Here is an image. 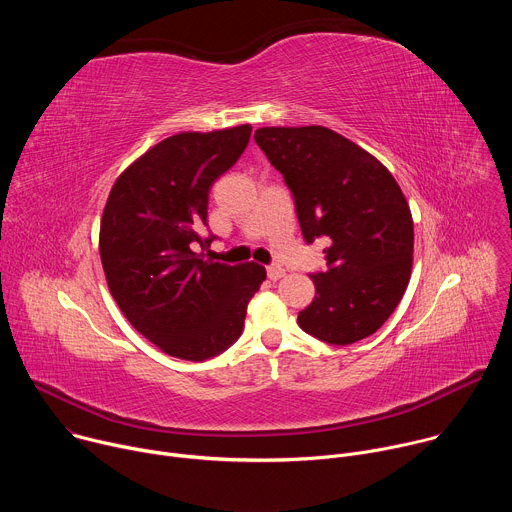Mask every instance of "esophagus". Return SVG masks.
I'll use <instances>...</instances> for the list:
<instances>
[{
	"mask_svg": "<svg viewBox=\"0 0 512 512\" xmlns=\"http://www.w3.org/2000/svg\"><path fill=\"white\" fill-rule=\"evenodd\" d=\"M283 275H285V269H283L281 265H269V267H267V277H269V279L277 281V279H281Z\"/></svg>",
	"mask_w": 512,
	"mask_h": 512,
	"instance_id": "1",
	"label": "esophagus"
}]
</instances>
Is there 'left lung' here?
Returning <instances> with one entry per match:
<instances>
[{"instance_id":"8db88e82","label":"left lung","mask_w":512,"mask_h":512,"mask_svg":"<svg viewBox=\"0 0 512 512\" xmlns=\"http://www.w3.org/2000/svg\"><path fill=\"white\" fill-rule=\"evenodd\" d=\"M255 141L294 194L306 243L328 237L326 271L298 314L304 332L346 346L375 334L401 302L413 265V218L391 172L322 127H261Z\"/></svg>"}]
</instances>
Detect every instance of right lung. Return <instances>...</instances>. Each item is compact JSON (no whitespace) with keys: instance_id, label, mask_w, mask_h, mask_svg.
<instances>
[{"instance_id":"right-lung-1","label":"right lung","mask_w":512,"mask_h":512,"mask_svg":"<svg viewBox=\"0 0 512 512\" xmlns=\"http://www.w3.org/2000/svg\"><path fill=\"white\" fill-rule=\"evenodd\" d=\"M251 125L184 131L156 143L113 184L99 253L113 300L129 324L170 356L200 362L243 332L265 281L257 263L225 265L196 253L208 192L245 152Z\"/></svg>"}]
</instances>
